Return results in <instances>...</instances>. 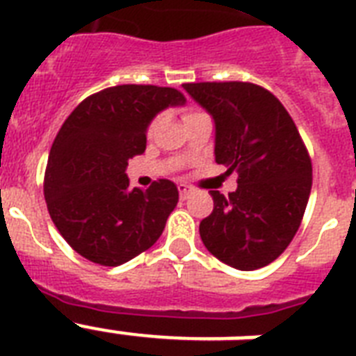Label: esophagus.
<instances>
[{
  "mask_svg": "<svg viewBox=\"0 0 356 356\" xmlns=\"http://www.w3.org/2000/svg\"><path fill=\"white\" fill-rule=\"evenodd\" d=\"M179 194H181V197H183V200H186V197L192 194V188H190L188 184L181 183V184H179Z\"/></svg>",
  "mask_w": 356,
  "mask_h": 356,
  "instance_id": "34e87169",
  "label": "esophagus"
}]
</instances>
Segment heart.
Listing matches in <instances>:
<instances>
[{"instance_id":"b5f03b06","label":"heart","mask_w":356,"mask_h":356,"mask_svg":"<svg viewBox=\"0 0 356 356\" xmlns=\"http://www.w3.org/2000/svg\"><path fill=\"white\" fill-rule=\"evenodd\" d=\"M194 114H197V113H194V111H188V113H186V118H188V116H194Z\"/></svg>"}]
</instances>
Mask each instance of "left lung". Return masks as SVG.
<instances>
[{"label":"left lung","mask_w":356,"mask_h":356,"mask_svg":"<svg viewBox=\"0 0 356 356\" xmlns=\"http://www.w3.org/2000/svg\"><path fill=\"white\" fill-rule=\"evenodd\" d=\"M183 88L216 125L214 155L238 188L211 190L214 209L201 240L236 270H259L298 233L312 188V162L293 120L271 92L253 83H186Z\"/></svg>","instance_id":"obj_1"}]
</instances>
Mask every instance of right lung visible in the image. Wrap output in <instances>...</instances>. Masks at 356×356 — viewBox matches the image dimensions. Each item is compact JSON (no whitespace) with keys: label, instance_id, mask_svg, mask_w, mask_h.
Returning a JSON list of instances; mask_svg holds the SVG:
<instances>
[{"label":"right lung","instance_id":"obj_1","mask_svg":"<svg viewBox=\"0 0 356 356\" xmlns=\"http://www.w3.org/2000/svg\"><path fill=\"white\" fill-rule=\"evenodd\" d=\"M186 97L175 88L120 85L92 94L70 114L53 142L44 197L55 227L90 262L120 266L149 249L179 201L159 179L129 188V159L145 151L151 120Z\"/></svg>","mask_w":356,"mask_h":356}]
</instances>
